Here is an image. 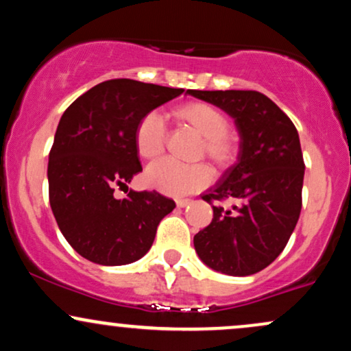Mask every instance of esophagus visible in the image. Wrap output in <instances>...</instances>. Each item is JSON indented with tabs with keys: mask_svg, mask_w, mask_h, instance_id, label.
Masks as SVG:
<instances>
[{
	"mask_svg": "<svg viewBox=\"0 0 351 351\" xmlns=\"http://www.w3.org/2000/svg\"><path fill=\"white\" fill-rule=\"evenodd\" d=\"M191 203H193V201L189 198H176V206H178V208H186Z\"/></svg>",
	"mask_w": 351,
	"mask_h": 351,
	"instance_id": "1",
	"label": "esophagus"
}]
</instances>
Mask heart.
<instances>
[{
  "mask_svg": "<svg viewBox=\"0 0 351 351\" xmlns=\"http://www.w3.org/2000/svg\"><path fill=\"white\" fill-rule=\"evenodd\" d=\"M180 123L186 125L203 138L201 153L216 167L226 168L236 160L237 143L228 135L229 122L226 115L216 107L204 102H186L173 110ZM135 148L143 160H155L165 150V123L156 112L143 115L135 128ZM213 178L208 165H183L173 160H160L145 171L148 186L168 195H188L204 188Z\"/></svg>",
  "mask_w": 351,
  "mask_h": 351,
  "instance_id": "heart-1",
  "label": "heart"
}]
</instances>
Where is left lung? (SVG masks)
Returning a JSON list of instances; mask_svg holds the SVG:
<instances>
[{
	"label": "left lung",
	"mask_w": 351,
	"mask_h": 351,
	"mask_svg": "<svg viewBox=\"0 0 351 351\" xmlns=\"http://www.w3.org/2000/svg\"><path fill=\"white\" fill-rule=\"evenodd\" d=\"M234 119L237 162L201 198L213 221L195 236L196 254L213 271L252 276L277 259L302 209L304 156L295 125L256 90H186ZM235 201L232 208L220 201Z\"/></svg>",
	"instance_id": "left-lung-1"
}]
</instances>
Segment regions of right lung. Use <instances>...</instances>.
<instances>
[{"label":"right lung","mask_w":351,"mask_h":351,"mask_svg":"<svg viewBox=\"0 0 351 351\" xmlns=\"http://www.w3.org/2000/svg\"><path fill=\"white\" fill-rule=\"evenodd\" d=\"M183 88L112 79L80 95L60 117L47 165L49 203L75 252L100 265H123L150 251L156 228L175 201L156 191L117 199L142 171L135 128L143 115Z\"/></svg>","instance_id":"right-lung-1"}]
</instances>
